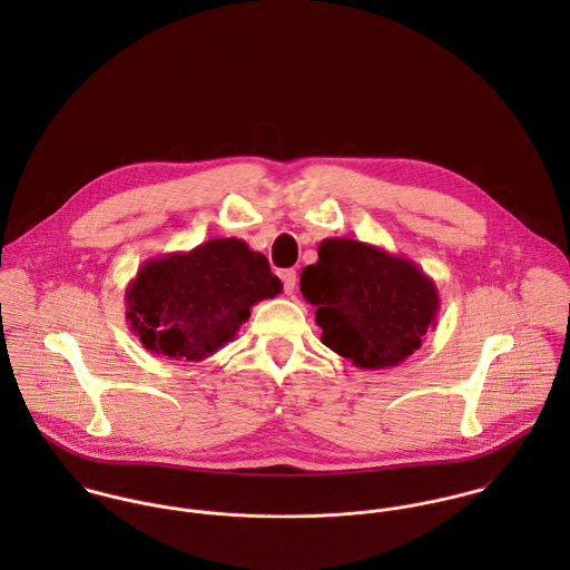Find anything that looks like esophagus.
I'll return each instance as SVG.
<instances>
[{
    "instance_id": "1",
    "label": "esophagus",
    "mask_w": 570,
    "mask_h": 570,
    "mask_svg": "<svg viewBox=\"0 0 570 570\" xmlns=\"http://www.w3.org/2000/svg\"><path fill=\"white\" fill-rule=\"evenodd\" d=\"M283 287H285V294H292L296 289V269H285L283 272Z\"/></svg>"
}]
</instances>
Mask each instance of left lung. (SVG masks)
Segmentation results:
<instances>
[{
    "mask_svg": "<svg viewBox=\"0 0 570 570\" xmlns=\"http://www.w3.org/2000/svg\"><path fill=\"white\" fill-rule=\"evenodd\" d=\"M301 292L316 307L323 344L371 371L407 360L434 331L441 307L434 281L414 261L344 237L318 245Z\"/></svg>",
    "mask_w": 570,
    "mask_h": 570,
    "instance_id": "8db88e82",
    "label": "left lung"
}]
</instances>
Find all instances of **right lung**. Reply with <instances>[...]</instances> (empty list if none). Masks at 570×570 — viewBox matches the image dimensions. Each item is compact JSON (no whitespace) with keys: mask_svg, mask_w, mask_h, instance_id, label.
<instances>
[{"mask_svg":"<svg viewBox=\"0 0 570 570\" xmlns=\"http://www.w3.org/2000/svg\"><path fill=\"white\" fill-rule=\"evenodd\" d=\"M281 289L267 258L244 239H210L149 258L125 292L127 321L147 351L199 362L237 335L258 301Z\"/></svg>","mask_w":570,"mask_h":570,"instance_id":"1","label":"right lung"}]
</instances>
